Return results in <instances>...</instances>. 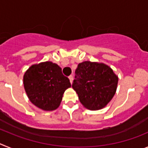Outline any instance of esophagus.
<instances>
[{"label": "esophagus", "mask_w": 148, "mask_h": 148, "mask_svg": "<svg viewBox=\"0 0 148 148\" xmlns=\"http://www.w3.org/2000/svg\"><path fill=\"white\" fill-rule=\"evenodd\" d=\"M69 79H70V83H72V82H73V75H70V76H69Z\"/></svg>", "instance_id": "1"}]
</instances>
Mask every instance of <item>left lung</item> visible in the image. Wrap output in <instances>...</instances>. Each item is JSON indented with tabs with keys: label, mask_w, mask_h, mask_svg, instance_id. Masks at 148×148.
<instances>
[{
	"label": "left lung",
	"mask_w": 148,
	"mask_h": 148,
	"mask_svg": "<svg viewBox=\"0 0 148 148\" xmlns=\"http://www.w3.org/2000/svg\"><path fill=\"white\" fill-rule=\"evenodd\" d=\"M75 74L72 87L86 108L92 110L101 109L113 99L118 77L108 65L84 61L78 65Z\"/></svg>",
	"instance_id": "8db88e82"
}]
</instances>
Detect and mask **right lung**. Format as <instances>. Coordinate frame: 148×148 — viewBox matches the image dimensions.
Here are the masks:
<instances>
[{"mask_svg":"<svg viewBox=\"0 0 148 148\" xmlns=\"http://www.w3.org/2000/svg\"><path fill=\"white\" fill-rule=\"evenodd\" d=\"M23 84L30 101L44 110L58 108L64 91L71 87L61 68L51 61L30 66L23 76Z\"/></svg>","mask_w":148,"mask_h":148,"instance_id":"right-lung-1","label":"right lung"}]
</instances>
